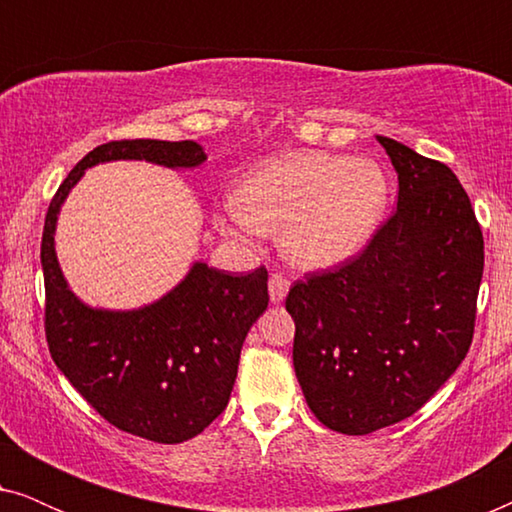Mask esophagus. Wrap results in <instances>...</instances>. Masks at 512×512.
Returning <instances> with one entry per match:
<instances>
[{
	"label": "esophagus",
	"instance_id": "obj_1",
	"mask_svg": "<svg viewBox=\"0 0 512 512\" xmlns=\"http://www.w3.org/2000/svg\"><path fill=\"white\" fill-rule=\"evenodd\" d=\"M289 286H291V282H289V279H286V277H282V275H272V277H270V284H268L272 303H282V300L286 298V293H289Z\"/></svg>",
	"mask_w": 512,
	"mask_h": 512
}]
</instances>
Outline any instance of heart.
<instances>
[{
	"label": "heart",
	"mask_w": 512,
	"mask_h": 512,
	"mask_svg": "<svg viewBox=\"0 0 512 512\" xmlns=\"http://www.w3.org/2000/svg\"><path fill=\"white\" fill-rule=\"evenodd\" d=\"M387 198V174L375 160L286 153L256 165L216 223L235 237L282 228L286 258L300 268L324 270L366 247Z\"/></svg>",
	"instance_id": "heart-1"
}]
</instances>
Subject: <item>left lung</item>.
Returning a JSON list of instances; mask_svg holds the SVG:
<instances>
[{
  "label": "left lung",
  "mask_w": 512,
  "mask_h": 512,
  "mask_svg": "<svg viewBox=\"0 0 512 512\" xmlns=\"http://www.w3.org/2000/svg\"><path fill=\"white\" fill-rule=\"evenodd\" d=\"M398 174L391 219L359 256L298 279L293 368L314 417L366 436L415 415L466 359L485 242L450 167L377 137Z\"/></svg>",
  "instance_id": "left-lung-1"
}]
</instances>
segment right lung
I'll list each match as a JSON object with an SVG mask.
<instances>
[{"label":"right lung","instance_id":"add662e5","mask_svg":"<svg viewBox=\"0 0 512 512\" xmlns=\"http://www.w3.org/2000/svg\"><path fill=\"white\" fill-rule=\"evenodd\" d=\"M111 160L186 170L207 156L191 139H123L76 163L53 195L41 237L48 349L72 387L116 429L153 443H184L226 410L244 338L268 307V270L261 265L235 277L198 261L170 293L139 310L81 303L60 270L55 226L88 167Z\"/></svg>","mask_w":512,"mask_h":512}]
</instances>
